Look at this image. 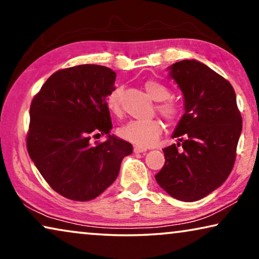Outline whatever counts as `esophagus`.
Here are the masks:
<instances>
[{
  "label": "esophagus",
  "mask_w": 259,
  "mask_h": 259,
  "mask_svg": "<svg viewBox=\"0 0 259 259\" xmlns=\"http://www.w3.org/2000/svg\"><path fill=\"white\" fill-rule=\"evenodd\" d=\"M145 151H147V149H145V148L134 147V152H136V154H138V152H145Z\"/></svg>",
  "instance_id": "esophagus-1"
}]
</instances>
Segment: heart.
I'll return each instance as SVG.
<instances>
[{
  "instance_id": "1",
  "label": "heart",
  "mask_w": 259,
  "mask_h": 259,
  "mask_svg": "<svg viewBox=\"0 0 259 259\" xmlns=\"http://www.w3.org/2000/svg\"><path fill=\"white\" fill-rule=\"evenodd\" d=\"M145 92L148 93L152 100L159 102L157 110L167 122H175L181 114V109L174 101H167L170 96L169 89L162 83L156 81H147L144 84ZM121 96L122 89L116 88L109 94L107 98L108 108L114 114H119L121 111ZM163 130V124L158 119L150 121H138L134 119L125 123L118 130L119 136L138 147H150L158 140Z\"/></svg>"
}]
</instances>
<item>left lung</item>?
<instances>
[{
	"label": "left lung",
	"instance_id": "8db88e82",
	"mask_svg": "<svg viewBox=\"0 0 259 259\" xmlns=\"http://www.w3.org/2000/svg\"><path fill=\"white\" fill-rule=\"evenodd\" d=\"M167 69L183 94L185 112L172 134L180 142L163 149L165 164L155 178L171 197L194 202L230 175L242 116L232 85L202 62L183 60Z\"/></svg>",
	"mask_w": 259,
	"mask_h": 259
}]
</instances>
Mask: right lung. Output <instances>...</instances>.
<instances>
[{"instance_id":"right-lung-1","label":"right lung","mask_w":259,"mask_h":259,"mask_svg":"<svg viewBox=\"0 0 259 259\" xmlns=\"http://www.w3.org/2000/svg\"><path fill=\"white\" fill-rule=\"evenodd\" d=\"M116 72L96 64L56 71L30 105L27 149L43 178L58 194L87 202L100 196L118 176L121 162L133 152L129 142L110 135L107 97ZM107 134L94 146L92 137Z\"/></svg>"}]
</instances>
